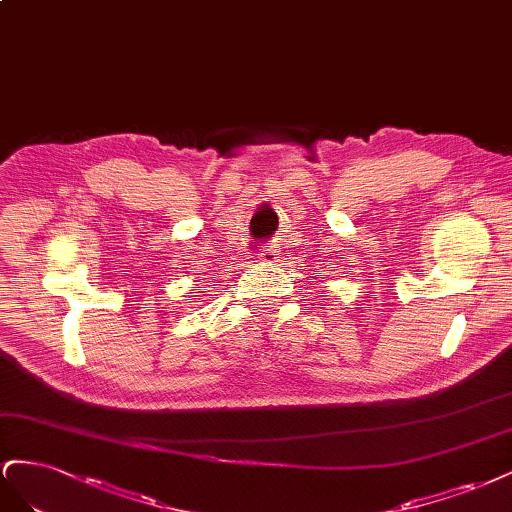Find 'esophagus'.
I'll use <instances>...</instances> for the list:
<instances>
[{
    "label": "esophagus",
    "mask_w": 512,
    "mask_h": 512,
    "mask_svg": "<svg viewBox=\"0 0 512 512\" xmlns=\"http://www.w3.org/2000/svg\"><path fill=\"white\" fill-rule=\"evenodd\" d=\"M276 259H279V248L276 246H264L259 251V261H264V264H274Z\"/></svg>",
    "instance_id": "esophagus-1"
}]
</instances>
